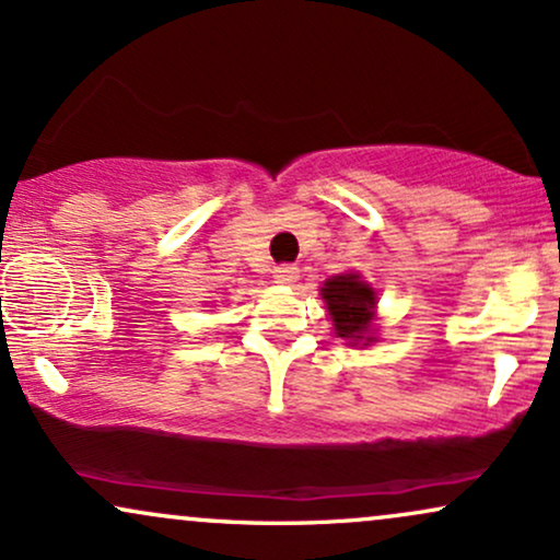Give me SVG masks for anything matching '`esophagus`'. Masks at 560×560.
Masks as SVG:
<instances>
[{"instance_id": "esophagus-1", "label": "esophagus", "mask_w": 560, "mask_h": 560, "mask_svg": "<svg viewBox=\"0 0 560 560\" xmlns=\"http://www.w3.org/2000/svg\"><path fill=\"white\" fill-rule=\"evenodd\" d=\"M295 280H299V267H295V265L275 267V282H282V285H293Z\"/></svg>"}]
</instances>
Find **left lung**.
Returning a JSON list of instances; mask_svg holds the SVG:
<instances>
[{"instance_id": "8db88e82", "label": "left lung", "mask_w": 560, "mask_h": 560, "mask_svg": "<svg viewBox=\"0 0 560 560\" xmlns=\"http://www.w3.org/2000/svg\"><path fill=\"white\" fill-rule=\"evenodd\" d=\"M322 299L327 301V312H330L338 338L361 340L370 335L374 291L359 280V275H338L327 280L322 288ZM370 340L372 338H366V343Z\"/></svg>"}]
</instances>
